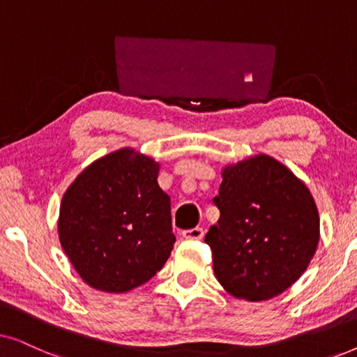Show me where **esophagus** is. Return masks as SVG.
Masks as SVG:
<instances>
[{
    "label": "esophagus",
    "mask_w": 357,
    "mask_h": 357,
    "mask_svg": "<svg viewBox=\"0 0 357 357\" xmlns=\"http://www.w3.org/2000/svg\"><path fill=\"white\" fill-rule=\"evenodd\" d=\"M203 236H204V231L202 227H193V229H187V231H183L185 238H195V241H199V238H203Z\"/></svg>",
    "instance_id": "1"
}]
</instances>
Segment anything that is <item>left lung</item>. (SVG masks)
<instances>
[{
    "instance_id": "8db88e82",
    "label": "left lung",
    "mask_w": 357,
    "mask_h": 357,
    "mask_svg": "<svg viewBox=\"0 0 357 357\" xmlns=\"http://www.w3.org/2000/svg\"><path fill=\"white\" fill-rule=\"evenodd\" d=\"M214 203L218 222L204 242L218 281L237 299L270 301L307 270L320 238L307 185L266 154L229 164Z\"/></svg>"
}]
</instances>
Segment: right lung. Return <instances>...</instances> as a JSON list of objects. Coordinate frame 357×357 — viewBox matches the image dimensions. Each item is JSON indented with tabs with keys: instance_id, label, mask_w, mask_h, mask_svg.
I'll list each match as a JSON object with an SVG mask.
<instances>
[{
	"instance_id": "add662e5",
	"label": "right lung",
	"mask_w": 357,
	"mask_h": 357,
	"mask_svg": "<svg viewBox=\"0 0 357 357\" xmlns=\"http://www.w3.org/2000/svg\"><path fill=\"white\" fill-rule=\"evenodd\" d=\"M159 169L149 155L121 148L87 165L63 195L58 237L86 284L123 294L167 261L175 236Z\"/></svg>"
}]
</instances>
